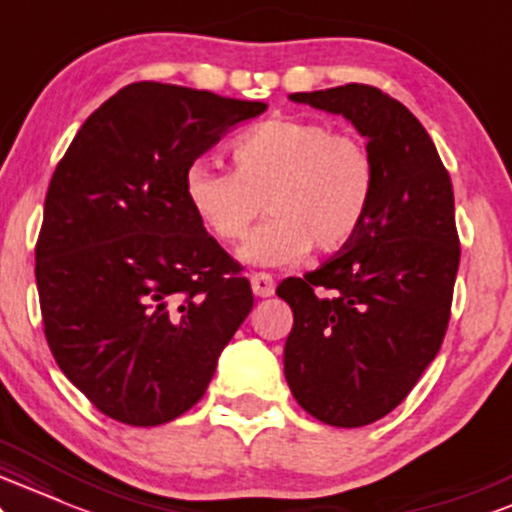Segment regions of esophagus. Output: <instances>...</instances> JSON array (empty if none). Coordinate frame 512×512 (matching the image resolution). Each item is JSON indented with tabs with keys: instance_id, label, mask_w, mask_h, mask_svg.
Masks as SVG:
<instances>
[{
	"instance_id": "obj_1",
	"label": "esophagus",
	"mask_w": 512,
	"mask_h": 512,
	"mask_svg": "<svg viewBox=\"0 0 512 512\" xmlns=\"http://www.w3.org/2000/svg\"><path fill=\"white\" fill-rule=\"evenodd\" d=\"M251 290L256 297H273L275 294V280L268 273H251Z\"/></svg>"
}]
</instances>
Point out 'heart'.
I'll return each instance as SVG.
<instances>
[{
  "instance_id": "heart-1",
  "label": "heart",
  "mask_w": 512,
  "mask_h": 512,
  "mask_svg": "<svg viewBox=\"0 0 512 512\" xmlns=\"http://www.w3.org/2000/svg\"><path fill=\"white\" fill-rule=\"evenodd\" d=\"M234 172L194 162L184 194L220 242L246 237L263 203L273 218L256 227L239 256L249 266H292L311 246L338 251L357 237L374 201L376 165L362 138L326 122L275 117L232 143Z\"/></svg>"
}]
</instances>
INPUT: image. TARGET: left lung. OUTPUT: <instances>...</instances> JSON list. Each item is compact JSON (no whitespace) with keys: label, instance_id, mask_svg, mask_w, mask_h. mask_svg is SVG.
<instances>
[{"label":"left lung","instance_id":"1","mask_svg":"<svg viewBox=\"0 0 512 512\" xmlns=\"http://www.w3.org/2000/svg\"><path fill=\"white\" fill-rule=\"evenodd\" d=\"M290 100L342 114L374 155V201L357 237L278 287L294 314V400L318 422L357 429L393 412L441 350L460 266L453 184L419 119L383 90L347 83Z\"/></svg>","mask_w":512,"mask_h":512}]
</instances>
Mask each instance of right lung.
<instances>
[{
	"label": "right lung",
	"instance_id": "right-lung-1",
	"mask_svg": "<svg viewBox=\"0 0 512 512\" xmlns=\"http://www.w3.org/2000/svg\"><path fill=\"white\" fill-rule=\"evenodd\" d=\"M266 102L141 81L83 122L52 174L35 246L59 369L107 417L172 422L196 405L254 306L206 232L184 172Z\"/></svg>",
	"mask_w": 512,
	"mask_h": 512
}]
</instances>
